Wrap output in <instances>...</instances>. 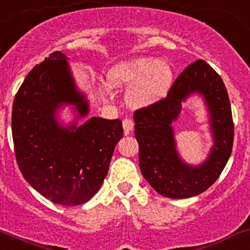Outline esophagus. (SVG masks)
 Instances as JSON below:
<instances>
[{
	"instance_id": "esophagus-1",
	"label": "esophagus",
	"mask_w": 250,
	"mask_h": 250,
	"mask_svg": "<svg viewBox=\"0 0 250 250\" xmlns=\"http://www.w3.org/2000/svg\"><path fill=\"white\" fill-rule=\"evenodd\" d=\"M122 125H123V129H125V134L127 135V134H129L130 132H132V129L134 128V121L132 120V118L125 117V120H123Z\"/></svg>"
}]
</instances>
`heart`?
I'll return each mask as SVG.
<instances>
[{"mask_svg":"<svg viewBox=\"0 0 250 250\" xmlns=\"http://www.w3.org/2000/svg\"><path fill=\"white\" fill-rule=\"evenodd\" d=\"M112 86H132L128 103L134 107L149 106L162 101L171 88L173 68L167 61L138 57L114 65L109 72Z\"/></svg>","mask_w":250,"mask_h":250,"instance_id":"1","label":"heart"}]
</instances>
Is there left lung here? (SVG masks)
Wrapping results in <instances>:
<instances>
[{
	"label": "left lung",
	"instance_id": "obj_1",
	"mask_svg": "<svg viewBox=\"0 0 250 250\" xmlns=\"http://www.w3.org/2000/svg\"><path fill=\"white\" fill-rule=\"evenodd\" d=\"M193 91L201 93L207 101L215 136L209 159L196 168L186 166L179 159L171 127L182 101ZM134 121L141 172L163 196L186 199L199 195L217 181L230 158L233 121L229 96L220 75L204 60L189 64L162 101L135 110Z\"/></svg>",
	"mask_w": 250,
	"mask_h": 250
}]
</instances>
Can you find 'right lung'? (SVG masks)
<instances>
[{"label":"right lung","mask_w":250,"mask_h":250,"mask_svg":"<svg viewBox=\"0 0 250 250\" xmlns=\"http://www.w3.org/2000/svg\"><path fill=\"white\" fill-rule=\"evenodd\" d=\"M65 60L55 51L28 73L13 103L12 134L25 180L54 204L77 206L101 188L123 128L118 118L101 117L80 127L57 125L55 110L63 103L77 105L81 116L88 112Z\"/></svg>","instance_id":"1"}]
</instances>
